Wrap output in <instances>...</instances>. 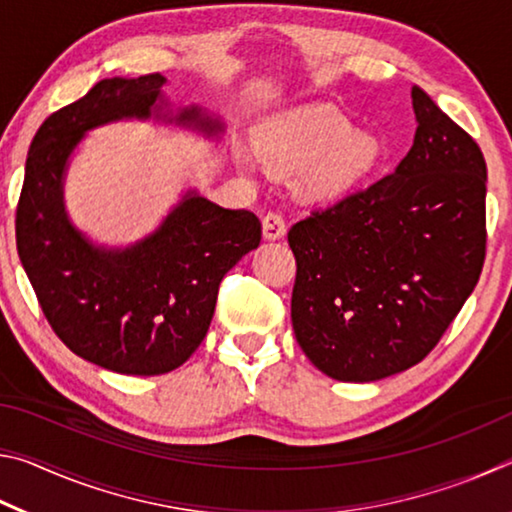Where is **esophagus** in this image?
I'll list each match as a JSON object with an SVG mask.
<instances>
[{
  "instance_id": "obj_1",
  "label": "esophagus",
  "mask_w": 512,
  "mask_h": 512,
  "mask_svg": "<svg viewBox=\"0 0 512 512\" xmlns=\"http://www.w3.org/2000/svg\"><path fill=\"white\" fill-rule=\"evenodd\" d=\"M262 228H264V237L266 239H282L287 235V223H284V216L277 214V212H268L262 221Z\"/></svg>"
}]
</instances>
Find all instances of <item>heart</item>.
<instances>
[{"instance_id":"1","label":"heart","mask_w":512,"mask_h":512,"mask_svg":"<svg viewBox=\"0 0 512 512\" xmlns=\"http://www.w3.org/2000/svg\"><path fill=\"white\" fill-rule=\"evenodd\" d=\"M257 155L273 169H300L298 183L309 198L336 201L368 176L381 146L375 135L354 128L343 112L305 106L264 124L255 137V151L239 146L237 162L250 171Z\"/></svg>"}]
</instances>
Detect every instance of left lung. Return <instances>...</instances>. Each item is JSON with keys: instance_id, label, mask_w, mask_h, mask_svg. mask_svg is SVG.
<instances>
[{"instance_id": "left-lung-1", "label": "left lung", "mask_w": 512, "mask_h": 512, "mask_svg": "<svg viewBox=\"0 0 512 512\" xmlns=\"http://www.w3.org/2000/svg\"><path fill=\"white\" fill-rule=\"evenodd\" d=\"M397 169L291 225V323L314 366L377 381L436 348L485 259L483 153L418 85Z\"/></svg>"}]
</instances>
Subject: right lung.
<instances>
[{
	"label": "right lung",
	"mask_w": 512,
	"mask_h": 512,
	"mask_svg": "<svg viewBox=\"0 0 512 512\" xmlns=\"http://www.w3.org/2000/svg\"><path fill=\"white\" fill-rule=\"evenodd\" d=\"M164 83L162 74L103 79L49 115L31 142L15 212L17 255L51 329L81 359L121 375L183 366L210 329L223 275L262 239L253 212L225 210L194 189L126 248L94 246L69 221L65 171L92 128L153 115L205 135L223 131L198 106L171 117Z\"/></svg>",
	"instance_id": "obj_1"
}]
</instances>
